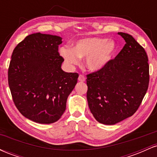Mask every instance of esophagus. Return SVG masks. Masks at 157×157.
I'll use <instances>...</instances> for the list:
<instances>
[{
    "label": "esophagus",
    "mask_w": 157,
    "mask_h": 157,
    "mask_svg": "<svg viewBox=\"0 0 157 157\" xmlns=\"http://www.w3.org/2000/svg\"><path fill=\"white\" fill-rule=\"evenodd\" d=\"M78 80L80 81V82H85V80H86V77H84V75H80L78 77Z\"/></svg>",
    "instance_id": "obj_1"
}]
</instances>
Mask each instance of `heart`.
<instances>
[{
    "label": "heart",
    "mask_w": 157,
    "mask_h": 157,
    "mask_svg": "<svg viewBox=\"0 0 157 157\" xmlns=\"http://www.w3.org/2000/svg\"><path fill=\"white\" fill-rule=\"evenodd\" d=\"M113 40L103 37H87L78 40L73 48L68 46L60 48V54L66 63L77 65L80 58L86 57L85 63L91 71L101 70L109 63L116 52Z\"/></svg>",
    "instance_id": "1"
}]
</instances>
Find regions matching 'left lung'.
I'll use <instances>...</instances> for the list:
<instances>
[{"instance_id":"left-lung-1","label":"left lung","mask_w":157,"mask_h":157,"mask_svg":"<svg viewBox=\"0 0 157 157\" xmlns=\"http://www.w3.org/2000/svg\"><path fill=\"white\" fill-rule=\"evenodd\" d=\"M126 44L103 68L86 75L87 100L97 121L114 125L137 111L149 84L148 59L131 35L118 32Z\"/></svg>"}]
</instances>
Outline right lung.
Listing matches in <instances>:
<instances>
[{"mask_svg":"<svg viewBox=\"0 0 157 157\" xmlns=\"http://www.w3.org/2000/svg\"><path fill=\"white\" fill-rule=\"evenodd\" d=\"M62 38L38 33L25 37L13 50L8 82L13 102L23 116L40 124L57 122L77 82V73L61 69Z\"/></svg>","mask_w":157,"mask_h":157,"instance_id":"add662e5","label":"right lung"}]
</instances>
